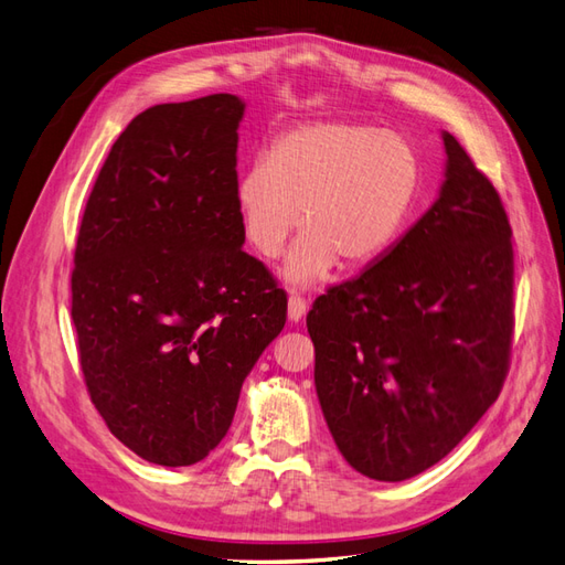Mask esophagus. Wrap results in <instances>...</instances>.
Returning a JSON list of instances; mask_svg holds the SVG:
<instances>
[{"label": "esophagus", "instance_id": "obj_1", "mask_svg": "<svg viewBox=\"0 0 565 565\" xmlns=\"http://www.w3.org/2000/svg\"><path fill=\"white\" fill-rule=\"evenodd\" d=\"M306 310H308V300L303 296H300V294L288 296V318H291L294 322L303 320Z\"/></svg>", "mask_w": 565, "mask_h": 565}]
</instances>
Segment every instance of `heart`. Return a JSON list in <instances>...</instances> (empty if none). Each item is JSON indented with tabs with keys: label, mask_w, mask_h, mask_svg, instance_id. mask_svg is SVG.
I'll use <instances>...</instances> for the list:
<instances>
[{
	"label": "heart",
	"mask_w": 565,
	"mask_h": 565,
	"mask_svg": "<svg viewBox=\"0 0 565 565\" xmlns=\"http://www.w3.org/2000/svg\"><path fill=\"white\" fill-rule=\"evenodd\" d=\"M422 190L409 139L365 122H315L281 135L247 166L238 185L241 226L259 257H277L300 223L306 233L284 274L310 284L334 265L365 269L395 243Z\"/></svg>",
	"instance_id": "heart-1"
}]
</instances>
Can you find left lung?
<instances>
[{"instance_id": "obj_1", "label": "left lung", "mask_w": 565, "mask_h": 565, "mask_svg": "<svg viewBox=\"0 0 565 565\" xmlns=\"http://www.w3.org/2000/svg\"><path fill=\"white\" fill-rule=\"evenodd\" d=\"M438 202L308 312L315 387L344 460L375 481L440 462L498 399L515 332L513 228L493 182L445 132Z\"/></svg>"}]
</instances>
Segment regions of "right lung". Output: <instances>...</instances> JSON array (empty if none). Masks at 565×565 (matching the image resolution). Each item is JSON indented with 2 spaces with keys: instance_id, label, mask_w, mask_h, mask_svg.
<instances>
[{
  "instance_id": "obj_1",
  "label": "right lung",
  "mask_w": 565,
  "mask_h": 565,
  "mask_svg": "<svg viewBox=\"0 0 565 565\" xmlns=\"http://www.w3.org/2000/svg\"><path fill=\"white\" fill-rule=\"evenodd\" d=\"M238 96L139 113L78 226L72 320L90 402L141 460L188 467L231 428L288 298L241 250Z\"/></svg>"
}]
</instances>
